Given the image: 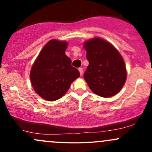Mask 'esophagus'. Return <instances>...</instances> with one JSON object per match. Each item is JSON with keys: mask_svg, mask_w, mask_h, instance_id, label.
I'll return each instance as SVG.
<instances>
[{"mask_svg": "<svg viewBox=\"0 0 152 152\" xmlns=\"http://www.w3.org/2000/svg\"><path fill=\"white\" fill-rule=\"evenodd\" d=\"M78 71H79L80 74H81V75L83 74V69H82V68H79V69H78Z\"/></svg>", "mask_w": 152, "mask_h": 152, "instance_id": "34e87169", "label": "esophagus"}]
</instances>
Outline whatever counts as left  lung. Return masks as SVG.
<instances>
[{"label": "left lung", "mask_w": 152, "mask_h": 152, "mask_svg": "<svg viewBox=\"0 0 152 152\" xmlns=\"http://www.w3.org/2000/svg\"><path fill=\"white\" fill-rule=\"evenodd\" d=\"M83 46L89 62L83 78L91 90L105 98L116 95L126 80V66L121 54L101 38H91Z\"/></svg>", "instance_id": "1"}]
</instances>
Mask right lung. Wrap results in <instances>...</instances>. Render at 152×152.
Returning <instances> with one entry per match:
<instances>
[{
  "label": "right lung",
  "mask_w": 152,
  "mask_h": 152,
  "mask_svg": "<svg viewBox=\"0 0 152 152\" xmlns=\"http://www.w3.org/2000/svg\"><path fill=\"white\" fill-rule=\"evenodd\" d=\"M66 41L50 40L45 45L31 68L30 78L35 91L47 101H55L65 94L79 77L77 69L65 54Z\"/></svg>",
  "instance_id": "1"
}]
</instances>
